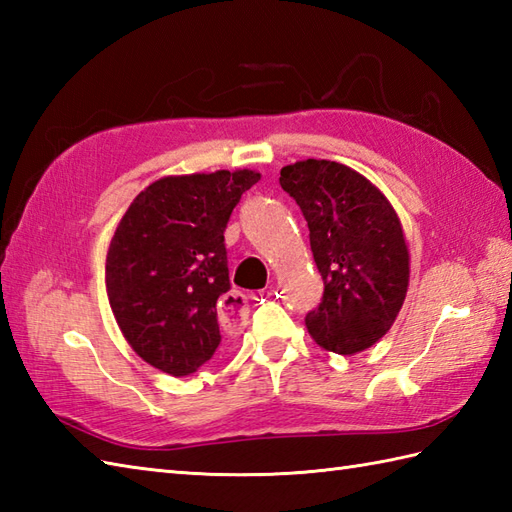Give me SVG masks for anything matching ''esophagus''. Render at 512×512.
I'll return each instance as SVG.
<instances>
[{"label": "esophagus", "mask_w": 512, "mask_h": 512, "mask_svg": "<svg viewBox=\"0 0 512 512\" xmlns=\"http://www.w3.org/2000/svg\"><path fill=\"white\" fill-rule=\"evenodd\" d=\"M248 299L242 292H226V295L220 299V308H217V317H220V323L226 330L237 332L242 330L248 319Z\"/></svg>", "instance_id": "34e87169"}]
</instances>
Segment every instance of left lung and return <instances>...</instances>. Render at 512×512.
Returning a JSON list of instances; mask_svg holds the SVG:
<instances>
[{"label": "left lung", "mask_w": 512, "mask_h": 512, "mask_svg": "<svg viewBox=\"0 0 512 512\" xmlns=\"http://www.w3.org/2000/svg\"><path fill=\"white\" fill-rule=\"evenodd\" d=\"M306 217L323 297L306 314L312 339L336 354H356L383 339L409 286V253L396 211L361 173L308 158L279 178Z\"/></svg>", "instance_id": "obj_1"}]
</instances>
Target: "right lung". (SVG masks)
<instances>
[{
	"instance_id": "obj_1",
	"label": "right lung",
	"mask_w": 512,
	"mask_h": 512,
	"mask_svg": "<svg viewBox=\"0 0 512 512\" xmlns=\"http://www.w3.org/2000/svg\"><path fill=\"white\" fill-rule=\"evenodd\" d=\"M255 171L169 176L149 184L123 215L107 250L110 306L134 352L171 376L211 361L231 290L226 224Z\"/></svg>"
}]
</instances>
